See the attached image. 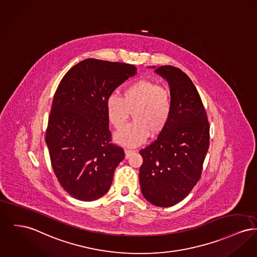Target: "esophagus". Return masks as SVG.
Instances as JSON below:
<instances>
[{
	"label": "esophagus",
	"instance_id": "esophagus-1",
	"mask_svg": "<svg viewBox=\"0 0 257 257\" xmlns=\"http://www.w3.org/2000/svg\"><path fill=\"white\" fill-rule=\"evenodd\" d=\"M134 152H135V151H133V150H125V156H126V158H128Z\"/></svg>",
	"mask_w": 257,
	"mask_h": 257
}]
</instances>
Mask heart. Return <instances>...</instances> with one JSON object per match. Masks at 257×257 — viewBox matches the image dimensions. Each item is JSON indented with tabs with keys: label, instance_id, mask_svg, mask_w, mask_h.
I'll return each mask as SVG.
<instances>
[{
	"label": "heart",
	"instance_id": "1",
	"mask_svg": "<svg viewBox=\"0 0 257 257\" xmlns=\"http://www.w3.org/2000/svg\"><path fill=\"white\" fill-rule=\"evenodd\" d=\"M133 112L134 122L116 135V141L127 147L142 144L148 136L161 133L172 113L169 91L154 81L141 79L123 90V98L110 95L106 100V113L110 123L121 130Z\"/></svg>",
	"mask_w": 257,
	"mask_h": 257
}]
</instances>
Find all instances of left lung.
Segmentation results:
<instances>
[{"label": "left lung", "instance_id": "left-lung-1", "mask_svg": "<svg viewBox=\"0 0 257 257\" xmlns=\"http://www.w3.org/2000/svg\"><path fill=\"white\" fill-rule=\"evenodd\" d=\"M155 73L166 78L172 113L165 129L140 151V184L144 197L157 207H172L187 196L202 175L210 146V124L192 80L181 69L161 66Z\"/></svg>", "mask_w": 257, "mask_h": 257}]
</instances>
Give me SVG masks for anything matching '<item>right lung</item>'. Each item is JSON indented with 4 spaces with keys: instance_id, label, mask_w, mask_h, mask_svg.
I'll return each mask as SVG.
<instances>
[{
    "instance_id": "1",
    "label": "right lung",
    "mask_w": 257,
    "mask_h": 257,
    "mask_svg": "<svg viewBox=\"0 0 257 257\" xmlns=\"http://www.w3.org/2000/svg\"><path fill=\"white\" fill-rule=\"evenodd\" d=\"M130 64L85 59L62 78L46 128L50 161L61 186L81 201L106 194L123 149L111 143L106 100L128 77Z\"/></svg>"
}]
</instances>
